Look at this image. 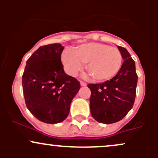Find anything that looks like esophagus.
Listing matches in <instances>:
<instances>
[{
	"label": "esophagus",
	"mask_w": 158,
	"mask_h": 158,
	"mask_svg": "<svg viewBox=\"0 0 158 158\" xmlns=\"http://www.w3.org/2000/svg\"><path fill=\"white\" fill-rule=\"evenodd\" d=\"M80 85H81V86H86L87 84L85 83V82H82V81H80Z\"/></svg>",
	"instance_id": "1"
}]
</instances>
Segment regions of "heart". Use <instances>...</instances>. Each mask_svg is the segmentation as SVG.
Segmentation results:
<instances>
[{
    "label": "heart",
    "instance_id": "heart-1",
    "mask_svg": "<svg viewBox=\"0 0 158 158\" xmlns=\"http://www.w3.org/2000/svg\"><path fill=\"white\" fill-rule=\"evenodd\" d=\"M61 60L65 70L70 76H76L88 62L86 69L94 79L104 81L117 74L122 66V56L115 47L99 43H89L74 50L65 49Z\"/></svg>",
    "mask_w": 158,
    "mask_h": 158
}]
</instances>
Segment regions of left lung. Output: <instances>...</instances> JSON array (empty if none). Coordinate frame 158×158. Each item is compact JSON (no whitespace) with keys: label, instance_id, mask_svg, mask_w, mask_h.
<instances>
[{"label":"left lung","instance_id":"obj_1","mask_svg":"<svg viewBox=\"0 0 158 158\" xmlns=\"http://www.w3.org/2000/svg\"><path fill=\"white\" fill-rule=\"evenodd\" d=\"M124 62L115 76L102 83L89 84L90 110L93 118L103 124L122 120L133 107L138 75L135 63L126 49L118 47Z\"/></svg>","mask_w":158,"mask_h":158}]
</instances>
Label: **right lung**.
I'll return each instance as SVG.
<instances>
[{
    "mask_svg": "<svg viewBox=\"0 0 158 158\" xmlns=\"http://www.w3.org/2000/svg\"><path fill=\"white\" fill-rule=\"evenodd\" d=\"M63 49L60 44L40 47L27 60L22 76L27 107L44 123L64 121L69 113L72 100L80 89L79 81L63 69Z\"/></svg>",
    "mask_w": 158,
    "mask_h": 158,
    "instance_id": "right-lung-1",
    "label": "right lung"
}]
</instances>
